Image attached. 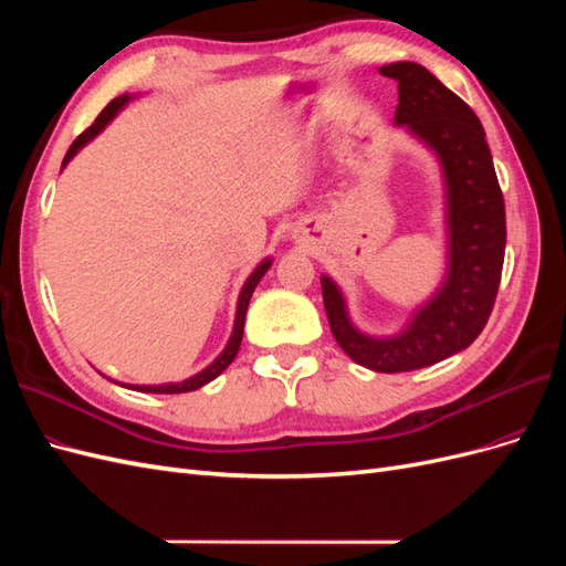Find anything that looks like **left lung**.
Here are the masks:
<instances>
[{
    "label": "left lung",
    "instance_id": "8db88e82",
    "mask_svg": "<svg viewBox=\"0 0 566 566\" xmlns=\"http://www.w3.org/2000/svg\"><path fill=\"white\" fill-rule=\"evenodd\" d=\"M380 73L399 82L394 123L406 125L430 146L443 169L449 200L447 281L394 337L358 333L339 287L323 276L321 290L331 331L347 356L378 373H406L462 352L484 331L501 285L505 202L484 127L465 101L418 63H389Z\"/></svg>",
    "mask_w": 566,
    "mask_h": 566
}]
</instances>
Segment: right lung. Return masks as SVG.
I'll use <instances>...</instances> for the list:
<instances>
[{
	"label": "right lung",
	"instance_id": "obj_1",
	"mask_svg": "<svg viewBox=\"0 0 566 566\" xmlns=\"http://www.w3.org/2000/svg\"><path fill=\"white\" fill-rule=\"evenodd\" d=\"M127 101H129V96H127V94L117 96V98H113V101H111V104H108L104 111L98 113V117L94 119V125L84 129V132L77 136V139L73 142V146L67 148L61 169H63L67 163H71V158L75 156V153H77L84 144H90V142L94 139V136L111 123V119L117 115V111H119V108H123V106L127 104ZM269 266H271V262H269V260H264L260 266H256V269L252 271V276L245 281V285H243V290H241V297H238V312H235L233 335H231V339H229L227 349L221 352L208 368L200 370L198 375H193V378H188V380L177 382V385L169 382V385H156V387H150V385H123V387H129V389H136V391H153V394H181V391H193V389H200L202 385H208L210 380H214L219 373H224V370L231 366V361L235 358L238 349H241V339H243V325H245L248 304H250V297H252V293H254L256 283L262 281V276H264V273L269 271Z\"/></svg>",
	"mask_w": 566,
	"mask_h": 566
}]
</instances>
